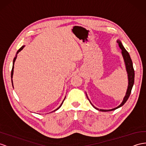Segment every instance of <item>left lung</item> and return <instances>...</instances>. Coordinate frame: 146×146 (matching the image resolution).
I'll list each match as a JSON object with an SVG mask.
<instances>
[{
    "label": "left lung",
    "instance_id": "1",
    "mask_svg": "<svg viewBox=\"0 0 146 146\" xmlns=\"http://www.w3.org/2000/svg\"><path fill=\"white\" fill-rule=\"evenodd\" d=\"M117 42L118 43V44H119V45L120 46V48L121 50V54H122V56H123V58L124 59L125 64V66H126V69H127V74H128V85L127 91V93H126L125 96V97L123 98V101H122L121 103L119 106H118V107L114 108V109H109V110L100 109V111H103V112H104V111L105 112H106V111H113V110H115V109H117L118 108L121 107V106H123L126 102H127V101L128 100L129 95H130L131 92V90H132L133 86V84H134V81H135V70H134V69H133V62H132L131 59L130 58V56H129L128 52L124 48V46H123V45H122L120 40H118ZM86 97L88 98L87 95H86ZM88 100H89V101L90 102V104H91L93 106V107L94 109H96L97 110H99V109H98L96 107H94V106L93 105V104L92 103V102H90L89 99H88Z\"/></svg>",
    "mask_w": 146,
    "mask_h": 146
}]
</instances>
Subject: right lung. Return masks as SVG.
Segmentation results:
<instances>
[{"label":"right lung","instance_id":"right-lung-1","mask_svg":"<svg viewBox=\"0 0 146 146\" xmlns=\"http://www.w3.org/2000/svg\"><path fill=\"white\" fill-rule=\"evenodd\" d=\"M25 47V45L24 46H22L20 48H19L18 50V52H17V54H16V56H15V57L14 58V59H13V67H12V69H11V82H12V85H13V80H12V78H13V69H14V63H15V60H16V59H17V54L20 52L21 50H22L23 49V48H24ZM65 98H66V97H65ZM65 98L64 99V100H63V101L62 102V103L61 104V105L59 106V107L56 109V110H54V111H57V110L58 109H60V107L61 106H62V103H63V102H64V100H65Z\"/></svg>","mask_w":146,"mask_h":146}]
</instances>
